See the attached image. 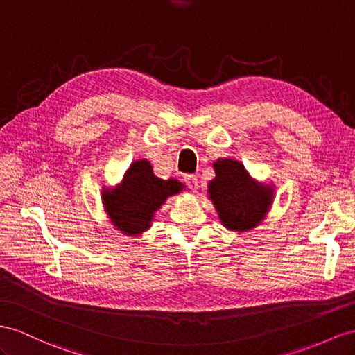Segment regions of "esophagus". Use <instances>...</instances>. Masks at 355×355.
Returning a JSON list of instances; mask_svg holds the SVG:
<instances>
[{
	"label": "esophagus",
	"mask_w": 355,
	"mask_h": 355,
	"mask_svg": "<svg viewBox=\"0 0 355 355\" xmlns=\"http://www.w3.org/2000/svg\"><path fill=\"white\" fill-rule=\"evenodd\" d=\"M184 181H186V184L193 190V192H196L198 187H199L196 175H184Z\"/></svg>",
	"instance_id": "34e87169"
}]
</instances>
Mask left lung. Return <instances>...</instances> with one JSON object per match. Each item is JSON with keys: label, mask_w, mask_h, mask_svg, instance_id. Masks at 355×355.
<instances>
[{"label": "left lung", "mask_w": 355, "mask_h": 355, "mask_svg": "<svg viewBox=\"0 0 355 355\" xmlns=\"http://www.w3.org/2000/svg\"><path fill=\"white\" fill-rule=\"evenodd\" d=\"M216 177L208 181V199L228 231L248 232L259 226L275 201V186L250 175L240 160L217 159Z\"/></svg>", "instance_id": "left-lung-1"}]
</instances>
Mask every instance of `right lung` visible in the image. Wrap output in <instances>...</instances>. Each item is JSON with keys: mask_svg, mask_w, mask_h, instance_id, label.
Returning a JSON list of instances; mask_svg holds the SVG:
<instances>
[{"mask_svg": "<svg viewBox=\"0 0 355 355\" xmlns=\"http://www.w3.org/2000/svg\"><path fill=\"white\" fill-rule=\"evenodd\" d=\"M186 186L175 178L163 180L154 175L147 159L130 163L121 181L115 186L102 187L103 210L115 230L127 237L147 232L154 216L169 196L178 195Z\"/></svg>", "mask_w": 355, "mask_h": 355, "instance_id": "add662e5", "label": "right lung"}]
</instances>
